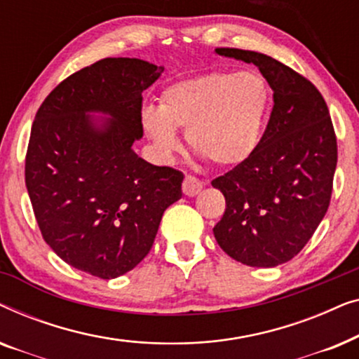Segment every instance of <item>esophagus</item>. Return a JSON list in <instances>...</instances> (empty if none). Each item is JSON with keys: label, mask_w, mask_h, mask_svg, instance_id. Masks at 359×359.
Returning <instances> with one entry per match:
<instances>
[{"label": "esophagus", "mask_w": 359, "mask_h": 359, "mask_svg": "<svg viewBox=\"0 0 359 359\" xmlns=\"http://www.w3.org/2000/svg\"><path fill=\"white\" fill-rule=\"evenodd\" d=\"M203 181L194 178V176H186L183 181V193L186 196H189V198H193V196L199 194L201 191H203Z\"/></svg>", "instance_id": "esophagus-1"}]
</instances>
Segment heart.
Returning <instances> with one entry per match:
<instances>
[{
  "mask_svg": "<svg viewBox=\"0 0 359 359\" xmlns=\"http://www.w3.org/2000/svg\"><path fill=\"white\" fill-rule=\"evenodd\" d=\"M268 100L257 72H210L166 86L158 107H144L142 127L161 155L180 149L176 129L184 127L191 150L217 166H237L258 147Z\"/></svg>",
  "mask_w": 359,
  "mask_h": 359,
  "instance_id": "obj_1",
  "label": "heart"
}]
</instances>
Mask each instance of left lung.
Instances as JSON below:
<instances>
[{"mask_svg": "<svg viewBox=\"0 0 359 359\" xmlns=\"http://www.w3.org/2000/svg\"><path fill=\"white\" fill-rule=\"evenodd\" d=\"M253 63L273 90V111L253 155L212 181L225 198L214 237L229 257L255 268L292 259L330 204L337 139L316 86L264 53L215 48Z\"/></svg>", "mask_w": 359, "mask_h": 359, "instance_id": "8db88e82", "label": "left lung"}]
</instances>
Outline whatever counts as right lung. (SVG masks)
Returning a JSON list of instances; mask_svg holds the SVG:
<instances>
[{
    "mask_svg": "<svg viewBox=\"0 0 359 359\" xmlns=\"http://www.w3.org/2000/svg\"><path fill=\"white\" fill-rule=\"evenodd\" d=\"M163 67L102 58L63 80L39 107L26 156V186L48 247L101 279L149 255L183 173L134 151L144 135L142 93Z\"/></svg>",
    "mask_w": 359,
    "mask_h": 359,
    "instance_id": "obj_1",
    "label": "right lung"
}]
</instances>
